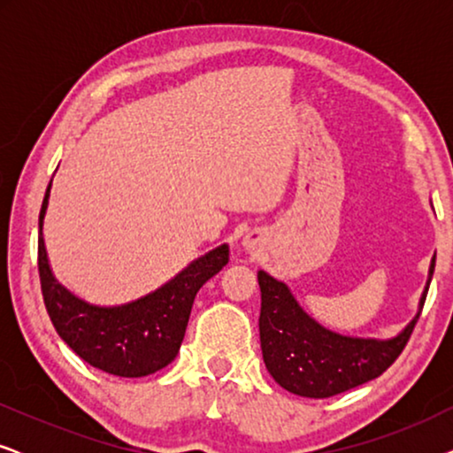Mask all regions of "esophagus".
<instances>
[{"mask_svg": "<svg viewBox=\"0 0 453 453\" xmlns=\"http://www.w3.org/2000/svg\"><path fill=\"white\" fill-rule=\"evenodd\" d=\"M243 247L247 251H253V250H257L259 247V237L256 233H247L245 237H243Z\"/></svg>", "mask_w": 453, "mask_h": 453, "instance_id": "34e87169", "label": "esophagus"}]
</instances>
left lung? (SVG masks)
<instances>
[{
	"label": "left lung",
	"mask_w": 453,
	"mask_h": 453,
	"mask_svg": "<svg viewBox=\"0 0 453 453\" xmlns=\"http://www.w3.org/2000/svg\"><path fill=\"white\" fill-rule=\"evenodd\" d=\"M435 256L414 318L392 338L346 336L321 326L295 299L287 282L257 270L262 290L259 342L268 373L278 386L303 398H330L380 377L411 338L425 305Z\"/></svg>",
	"instance_id": "left-lung-1"
}]
</instances>
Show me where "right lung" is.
<instances>
[{"mask_svg": "<svg viewBox=\"0 0 453 453\" xmlns=\"http://www.w3.org/2000/svg\"><path fill=\"white\" fill-rule=\"evenodd\" d=\"M49 196L51 183L39 214V276L47 313L61 340L92 367L117 377H146L175 361L197 290L228 264V245L196 257L140 299L95 305L73 295L53 274L42 237Z\"/></svg>", "mask_w": 453, "mask_h": 453, "instance_id": "obj_1", "label": "right lung"}]
</instances>
